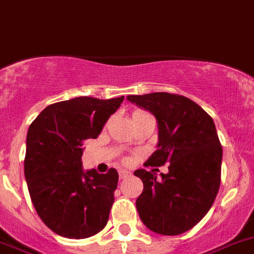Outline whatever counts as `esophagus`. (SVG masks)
Instances as JSON below:
<instances>
[{
	"mask_svg": "<svg viewBox=\"0 0 254 254\" xmlns=\"http://www.w3.org/2000/svg\"><path fill=\"white\" fill-rule=\"evenodd\" d=\"M130 175L129 171H127V170H120L119 171V176H120V179H125V178H127V176Z\"/></svg>",
	"mask_w": 254,
	"mask_h": 254,
	"instance_id": "34e87169",
	"label": "esophagus"
}]
</instances>
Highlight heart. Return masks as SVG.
<instances>
[{
  "label": "heart",
  "mask_w": 254,
  "mask_h": 254,
  "mask_svg": "<svg viewBox=\"0 0 254 254\" xmlns=\"http://www.w3.org/2000/svg\"><path fill=\"white\" fill-rule=\"evenodd\" d=\"M136 114H143V112H136ZM136 114H135V115H136Z\"/></svg>",
  "instance_id": "heart-1"
}]
</instances>
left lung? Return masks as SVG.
I'll use <instances>...</instances> for the list:
<instances>
[{"mask_svg":"<svg viewBox=\"0 0 254 254\" xmlns=\"http://www.w3.org/2000/svg\"><path fill=\"white\" fill-rule=\"evenodd\" d=\"M127 98L157 120V149L145 165L170 164L161 179L143 169L134 173L143 182L135 202L139 217L154 233L179 235L203 219L219 191L222 147L215 123L200 106L179 94Z\"/></svg>","mask_w":254,"mask_h":254,"instance_id":"obj_1","label":"left lung"}]
</instances>
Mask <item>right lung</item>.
Instances as JSON below:
<instances>
[{"mask_svg":"<svg viewBox=\"0 0 254 254\" xmlns=\"http://www.w3.org/2000/svg\"><path fill=\"white\" fill-rule=\"evenodd\" d=\"M124 96L76 97L46 107L28 130L24 174L41 220L57 235L84 239L109 221L119 174L83 170L84 140L97 138Z\"/></svg>","mask_w":254,"mask_h":254,"instance_id":"1","label":"right lung"}]
</instances>
